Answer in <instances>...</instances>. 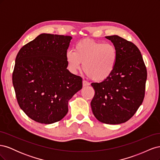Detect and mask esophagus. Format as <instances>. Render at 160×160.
Listing matches in <instances>:
<instances>
[{
    "instance_id": "34e87169",
    "label": "esophagus",
    "mask_w": 160,
    "mask_h": 160,
    "mask_svg": "<svg viewBox=\"0 0 160 160\" xmlns=\"http://www.w3.org/2000/svg\"><path fill=\"white\" fill-rule=\"evenodd\" d=\"M90 85V83H89V82H88V81H85V80H83V87L88 86V85Z\"/></svg>"
}]
</instances>
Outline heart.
Masks as SVG:
<instances>
[{
  "mask_svg": "<svg viewBox=\"0 0 160 160\" xmlns=\"http://www.w3.org/2000/svg\"><path fill=\"white\" fill-rule=\"evenodd\" d=\"M65 57L69 68L76 72L81 67L90 78L96 81L107 79L114 71L118 61V52L111 43L89 38L77 43L75 50H68Z\"/></svg>",
  "mask_w": 160,
  "mask_h": 160,
  "instance_id": "1",
  "label": "heart"
}]
</instances>
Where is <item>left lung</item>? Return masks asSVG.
<instances>
[{
  "instance_id": "8db88e82",
  "label": "left lung",
  "mask_w": 160,
  "mask_h": 160,
  "mask_svg": "<svg viewBox=\"0 0 160 160\" xmlns=\"http://www.w3.org/2000/svg\"><path fill=\"white\" fill-rule=\"evenodd\" d=\"M118 52L113 73L100 83H93L95 95L91 102L96 119L106 124L126 122L142 105L147 71L138 48L118 35L105 37Z\"/></svg>"
}]
</instances>
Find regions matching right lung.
I'll list each match as a JSON object with an SVG mask.
<instances>
[{"label": "right lung", "instance_id": "1", "mask_svg": "<svg viewBox=\"0 0 160 160\" xmlns=\"http://www.w3.org/2000/svg\"><path fill=\"white\" fill-rule=\"evenodd\" d=\"M72 37L42 33L18 51L12 84L21 109L37 122L51 124L68 112V102L82 89V78L67 69Z\"/></svg>", "mask_w": 160, "mask_h": 160}]
</instances>
